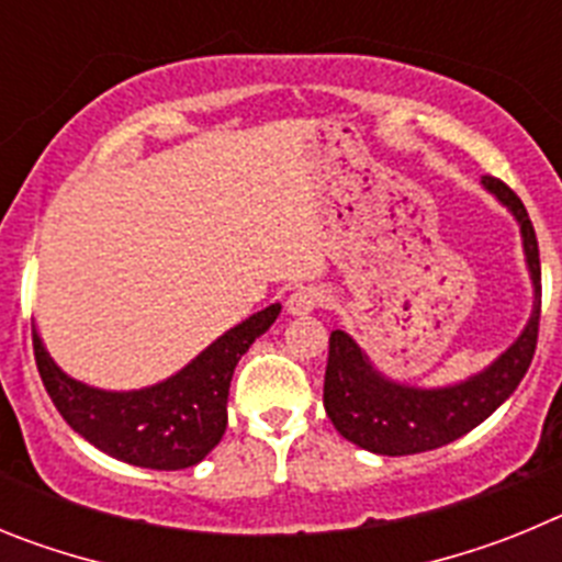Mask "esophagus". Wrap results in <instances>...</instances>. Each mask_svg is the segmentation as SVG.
I'll return each mask as SVG.
<instances>
[{
	"label": "esophagus",
	"mask_w": 562,
	"mask_h": 562,
	"mask_svg": "<svg viewBox=\"0 0 562 562\" xmlns=\"http://www.w3.org/2000/svg\"><path fill=\"white\" fill-rule=\"evenodd\" d=\"M326 292L321 286H297L290 297H286V312L290 315H310L317 306H324Z\"/></svg>",
	"instance_id": "obj_1"
}]
</instances>
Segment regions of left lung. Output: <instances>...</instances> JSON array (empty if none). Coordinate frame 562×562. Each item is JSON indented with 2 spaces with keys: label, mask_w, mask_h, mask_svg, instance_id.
Instances as JSON below:
<instances>
[{
  "label": "left lung",
  "mask_w": 562,
  "mask_h": 562,
  "mask_svg": "<svg viewBox=\"0 0 562 562\" xmlns=\"http://www.w3.org/2000/svg\"><path fill=\"white\" fill-rule=\"evenodd\" d=\"M484 188L501 205L509 207L520 225L526 267L535 286L532 317L498 360L490 362L479 374L445 389H414L389 380L371 366L366 351L346 331H331L324 408L337 434L355 441L357 448L380 456H411L450 445L504 405L532 362L540 324L538 236L513 188H506L495 177H484Z\"/></svg>",
  "instance_id": "1"
}]
</instances>
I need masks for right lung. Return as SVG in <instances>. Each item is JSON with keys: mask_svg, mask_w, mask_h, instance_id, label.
Masks as SVG:
<instances>
[{"mask_svg": "<svg viewBox=\"0 0 562 562\" xmlns=\"http://www.w3.org/2000/svg\"><path fill=\"white\" fill-rule=\"evenodd\" d=\"M281 304L256 312L213 340L168 380L140 391H101L58 369L33 329V351L44 389L76 434L112 459L148 470H186L211 453L227 428L233 369L276 324Z\"/></svg>", "mask_w": 562, "mask_h": 562, "instance_id": "obj_1", "label": "right lung"}]
</instances>
